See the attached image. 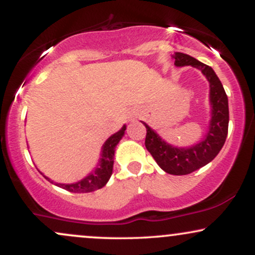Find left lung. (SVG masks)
Here are the masks:
<instances>
[{"instance_id":"1","label":"left lung","mask_w":255,"mask_h":255,"mask_svg":"<svg viewBox=\"0 0 255 255\" xmlns=\"http://www.w3.org/2000/svg\"><path fill=\"white\" fill-rule=\"evenodd\" d=\"M172 58L175 60L176 67H194L201 71L209 81L211 104V120L209 129L204 139L198 144L189 147H177L168 144L150 126L142 122L147 131L145 146L157 164L165 172L171 175H187L209 164L222 150L228 135L229 105L223 85L211 67L182 52H175Z\"/></svg>"}]
</instances>
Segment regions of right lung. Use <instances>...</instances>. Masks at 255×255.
<instances>
[{"mask_svg": "<svg viewBox=\"0 0 255 255\" xmlns=\"http://www.w3.org/2000/svg\"><path fill=\"white\" fill-rule=\"evenodd\" d=\"M125 130L126 125H124V127H122L119 131H116V133L113 134L110 137H108V140L104 142L103 147H102L101 158H99L98 160V164L96 165V169L91 171L86 177L83 178V180L78 181V182L75 183H57L54 182V181L50 180L49 177H46L45 175H42L46 178V180L50 181L51 183H55L57 187L66 189V191L68 192L90 193L93 191H97V189H101L102 187H104L105 184L108 183L111 174H113L115 148L116 145L120 142V140L122 139V136L125 135Z\"/></svg>", "mask_w": 255, "mask_h": 255, "instance_id": "obj_1", "label": "right lung"}]
</instances>
